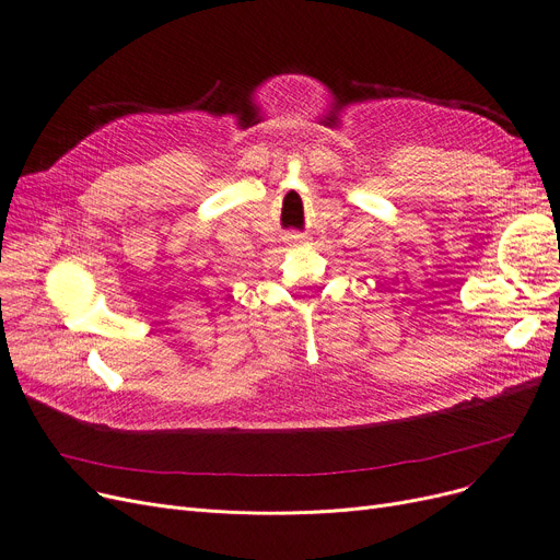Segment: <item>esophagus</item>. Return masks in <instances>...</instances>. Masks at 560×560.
Returning a JSON list of instances; mask_svg holds the SVG:
<instances>
[{
	"label": "esophagus",
	"mask_w": 560,
	"mask_h": 560,
	"mask_svg": "<svg viewBox=\"0 0 560 560\" xmlns=\"http://www.w3.org/2000/svg\"><path fill=\"white\" fill-rule=\"evenodd\" d=\"M295 238H298V235H295Z\"/></svg>",
	"instance_id": "esophagus-1"
}]
</instances>
